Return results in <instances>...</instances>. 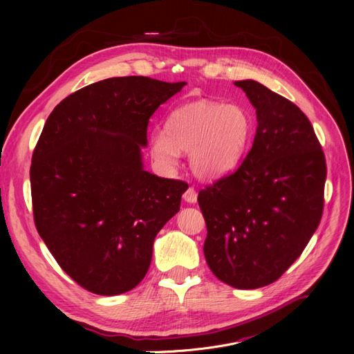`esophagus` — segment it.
Segmentation results:
<instances>
[{
    "label": "esophagus",
    "instance_id": "esophagus-1",
    "mask_svg": "<svg viewBox=\"0 0 354 354\" xmlns=\"http://www.w3.org/2000/svg\"><path fill=\"white\" fill-rule=\"evenodd\" d=\"M183 198H185V201H186V202H189V203H195V202H196V199H198L196 190H195L194 187H189V189L185 192Z\"/></svg>",
    "mask_w": 354,
    "mask_h": 354
}]
</instances>
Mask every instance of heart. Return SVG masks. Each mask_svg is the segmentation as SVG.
<instances>
[{"label":"heart","instance_id":"b5f03b06","mask_svg":"<svg viewBox=\"0 0 354 354\" xmlns=\"http://www.w3.org/2000/svg\"><path fill=\"white\" fill-rule=\"evenodd\" d=\"M252 136V116L242 106L202 100L168 113L164 130L151 136V152L164 168L176 167L186 152L198 177L218 178L239 165Z\"/></svg>","mask_w":354,"mask_h":354}]
</instances>
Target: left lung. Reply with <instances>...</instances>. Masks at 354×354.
<instances>
[{"mask_svg": "<svg viewBox=\"0 0 354 354\" xmlns=\"http://www.w3.org/2000/svg\"><path fill=\"white\" fill-rule=\"evenodd\" d=\"M255 108L251 151L233 174L202 189L207 264L238 289L270 285L316 232L324 211L325 155L312 124L263 84L234 81Z\"/></svg>", "mask_w": 354, "mask_h": 354, "instance_id": "1", "label": "left lung"}]
</instances>
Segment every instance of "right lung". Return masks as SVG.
Segmentation results:
<instances>
[{
    "label": "right lung",
    "mask_w": 354,
    "mask_h": 354,
    "mask_svg": "<svg viewBox=\"0 0 354 354\" xmlns=\"http://www.w3.org/2000/svg\"><path fill=\"white\" fill-rule=\"evenodd\" d=\"M186 82L109 78L63 99L32 155L39 236L87 291L118 295L146 276L153 241L178 212L186 183L143 168L149 118Z\"/></svg>",
    "instance_id": "right-lung-1"
}]
</instances>
